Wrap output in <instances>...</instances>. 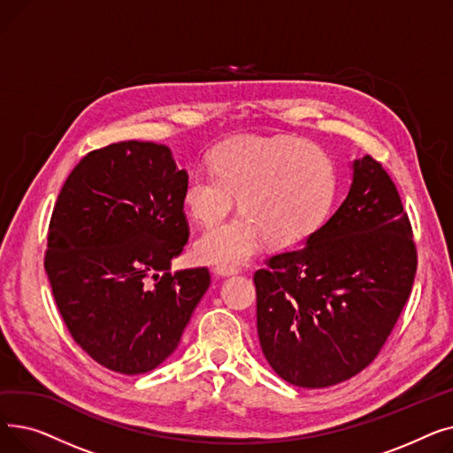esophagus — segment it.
<instances>
[{"mask_svg":"<svg viewBox=\"0 0 453 453\" xmlns=\"http://www.w3.org/2000/svg\"><path fill=\"white\" fill-rule=\"evenodd\" d=\"M212 273L217 277H231V275H236L239 273V270L236 268H231V266H217L212 270Z\"/></svg>","mask_w":453,"mask_h":453,"instance_id":"34e87169","label":"esophagus"}]
</instances>
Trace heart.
<instances>
[{"label":"heart","instance_id":"1","mask_svg":"<svg viewBox=\"0 0 453 453\" xmlns=\"http://www.w3.org/2000/svg\"><path fill=\"white\" fill-rule=\"evenodd\" d=\"M212 173L193 171L183 203L203 227L220 224L234 209L239 219L200 236L195 253L205 265H241L266 241L290 248L316 233L336 196L330 159L287 135H234L211 152Z\"/></svg>","mask_w":453,"mask_h":453}]
</instances>
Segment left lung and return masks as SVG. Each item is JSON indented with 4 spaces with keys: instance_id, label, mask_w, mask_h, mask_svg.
I'll use <instances>...</instances> for the list:
<instances>
[{
    "instance_id": "1",
    "label": "left lung",
    "mask_w": 453,
    "mask_h": 453,
    "mask_svg": "<svg viewBox=\"0 0 453 453\" xmlns=\"http://www.w3.org/2000/svg\"><path fill=\"white\" fill-rule=\"evenodd\" d=\"M349 193L296 251L253 277L257 332L270 367L297 388H328L365 369L386 343L417 272L398 190L371 156Z\"/></svg>"
}]
</instances>
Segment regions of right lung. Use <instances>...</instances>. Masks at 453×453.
<instances>
[{
  "instance_id": "add662e5",
  "label": "right lung",
  "mask_w": 453,
  "mask_h": 453,
  "mask_svg": "<svg viewBox=\"0 0 453 453\" xmlns=\"http://www.w3.org/2000/svg\"><path fill=\"white\" fill-rule=\"evenodd\" d=\"M187 171L169 147L123 141L67 176L47 234L45 272L73 340L106 369L141 374L176 350L207 292V268L169 273L188 239Z\"/></svg>"
}]
</instances>
